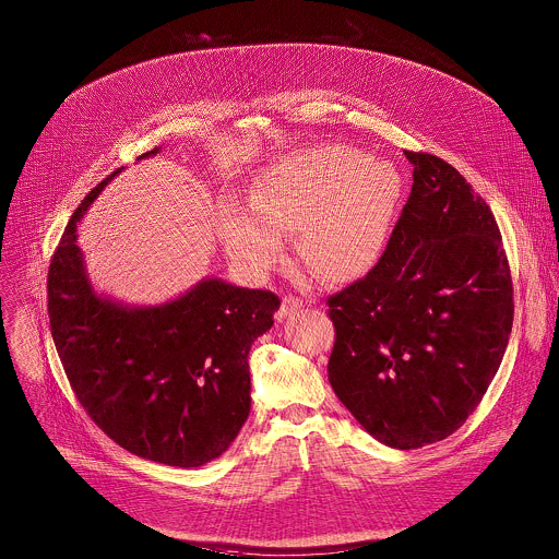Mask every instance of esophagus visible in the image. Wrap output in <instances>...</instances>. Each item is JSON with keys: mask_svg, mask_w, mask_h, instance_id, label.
Here are the masks:
<instances>
[{"mask_svg": "<svg viewBox=\"0 0 559 559\" xmlns=\"http://www.w3.org/2000/svg\"><path fill=\"white\" fill-rule=\"evenodd\" d=\"M302 307H305V300H302V298L287 294V296H283V302H281V309H278L276 318L283 320V318H287L289 313H294V311H298V309H302Z\"/></svg>", "mask_w": 559, "mask_h": 559, "instance_id": "obj_1", "label": "esophagus"}]
</instances>
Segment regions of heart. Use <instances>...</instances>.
Here are the masks:
<instances>
[{
  "instance_id": "1",
  "label": "heart",
  "mask_w": 559,
  "mask_h": 559,
  "mask_svg": "<svg viewBox=\"0 0 559 559\" xmlns=\"http://www.w3.org/2000/svg\"><path fill=\"white\" fill-rule=\"evenodd\" d=\"M402 190L400 173L352 146H316L261 170L252 212L228 207L221 237L248 272L263 274L283 254V235L300 230V254L326 281H352L380 257Z\"/></svg>"
}]
</instances>
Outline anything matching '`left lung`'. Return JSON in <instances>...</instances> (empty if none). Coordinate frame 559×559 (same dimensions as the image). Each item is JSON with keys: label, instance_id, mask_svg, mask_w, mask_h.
I'll use <instances>...</instances> for the list:
<instances>
[{"label": "left lung", "instance_id": "1", "mask_svg": "<svg viewBox=\"0 0 559 559\" xmlns=\"http://www.w3.org/2000/svg\"><path fill=\"white\" fill-rule=\"evenodd\" d=\"M404 155L413 190L384 252L326 300L329 380L376 441L419 449L481 402L512 333L514 292L486 201L445 159Z\"/></svg>", "mask_w": 559, "mask_h": 559}]
</instances>
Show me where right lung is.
Here are the masks:
<instances>
[{
  "mask_svg": "<svg viewBox=\"0 0 559 559\" xmlns=\"http://www.w3.org/2000/svg\"><path fill=\"white\" fill-rule=\"evenodd\" d=\"M118 170L80 203L51 257V336L75 397L116 445L168 466H201L223 455L248 419V352L272 329L281 300L218 278L146 309L99 298L75 230Z\"/></svg>",
  "mask_w": 559,
  "mask_h": 559,
  "instance_id": "1",
  "label": "right lung"
}]
</instances>
